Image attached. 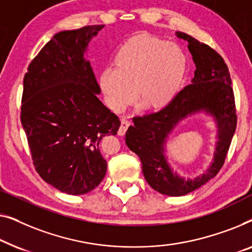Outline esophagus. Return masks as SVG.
I'll use <instances>...</instances> for the list:
<instances>
[{
    "label": "esophagus",
    "mask_w": 252,
    "mask_h": 252,
    "mask_svg": "<svg viewBox=\"0 0 252 252\" xmlns=\"http://www.w3.org/2000/svg\"><path fill=\"white\" fill-rule=\"evenodd\" d=\"M130 125H131V122L129 121V120L126 119V118H122L121 119V126H120V129L118 131L120 136H123V134L126 133V131L127 127L130 126Z\"/></svg>",
    "instance_id": "obj_1"
}]
</instances>
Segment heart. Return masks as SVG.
I'll return each mask as SVG.
<instances>
[{
    "label": "heart",
    "mask_w": 252,
    "mask_h": 252,
    "mask_svg": "<svg viewBox=\"0 0 252 252\" xmlns=\"http://www.w3.org/2000/svg\"><path fill=\"white\" fill-rule=\"evenodd\" d=\"M186 57L175 43L140 35L120 49L115 67L102 69L99 84L106 104L121 112L136 97L146 107H160L171 100L185 75Z\"/></svg>",
    "instance_id": "b5f03b06"
}]
</instances>
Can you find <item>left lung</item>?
<instances>
[{"mask_svg":"<svg viewBox=\"0 0 252 252\" xmlns=\"http://www.w3.org/2000/svg\"><path fill=\"white\" fill-rule=\"evenodd\" d=\"M189 42L196 69L192 83L180 90L160 111L134 116L133 126L126 133V146L141 161L146 182L158 193L170 196L186 195L217 175L224 164L236 129L235 98L228 67L222 57L208 44L185 33H177ZM205 110L216 119L219 143L214 163L207 173L195 180L173 175L162 155L167 134L180 119Z\"/></svg>","mask_w":252,"mask_h":252,"instance_id":"8db88e82","label":"left lung"}]
</instances>
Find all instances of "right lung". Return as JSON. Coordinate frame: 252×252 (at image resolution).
Here are the masks:
<instances>
[{"mask_svg": "<svg viewBox=\"0 0 252 252\" xmlns=\"http://www.w3.org/2000/svg\"><path fill=\"white\" fill-rule=\"evenodd\" d=\"M104 25L56 34L24 76L20 121L42 179L60 192L81 195L104 179L107 163L99 144L121 122L99 100L84 52Z\"/></svg>", "mask_w": 252, "mask_h": 252, "instance_id": "add662e5", "label": "right lung"}]
</instances>
